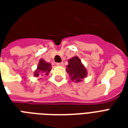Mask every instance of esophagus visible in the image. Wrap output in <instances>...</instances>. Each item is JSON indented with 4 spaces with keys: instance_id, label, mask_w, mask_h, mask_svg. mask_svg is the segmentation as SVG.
Instances as JSON below:
<instances>
[{
    "instance_id": "esophagus-1",
    "label": "esophagus",
    "mask_w": 128,
    "mask_h": 128,
    "mask_svg": "<svg viewBox=\"0 0 128 128\" xmlns=\"http://www.w3.org/2000/svg\"><path fill=\"white\" fill-rule=\"evenodd\" d=\"M56 65L58 66H64V63L63 62H60V63H57Z\"/></svg>"
}]
</instances>
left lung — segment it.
Returning a JSON list of instances; mask_svg holds the SVG:
<instances>
[{
  "label": "left lung",
  "instance_id": "obj_1",
  "mask_svg": "<svg viewBox=\"0 0 128 128\" xmlns=\"http://www.w3.org/2000/svg\"><path fill=\"white\" fill-rule=\"evenodd\" d=\"M66 67V71L69 74L71 80L75 82H80L87 75L86 68L77 56L68 60V65Z\"/></svg>",
  "mask_w": 128,
  "mask_h": 128
}]
</instances>
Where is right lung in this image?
<instances>
[{
  "mask_svg": "<svg viewBox=\"0 0 128 128\" xmlns=\"http://www.w3.org/2000/svg\"><path fill=\"white\" fill-rule=\"evenodd\" d=\"M51 70V66L49 63H46L44 60H40L39 64L38 66V68L34 72V75L36 77H38L40 73H45V75H48V73L50 72Z\"/></svg>",
  "mask_w": 128,
  "mask_h": 128,
  "instance_id": "1",
  "label": "right lung"
}]
</instances>
